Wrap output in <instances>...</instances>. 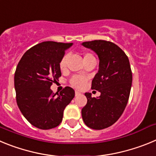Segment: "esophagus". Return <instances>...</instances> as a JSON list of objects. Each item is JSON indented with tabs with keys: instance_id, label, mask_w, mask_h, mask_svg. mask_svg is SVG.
<instances>
[{
	"instance_id": "esophagus-1",
	"label": "esophagus",
	"mask_w": 156,
	"mask_h": 156,
	"mask_svg": "<svg viewBox=\"0 0 156 156\" xmlns=\"http://www.w3.org/2000/svg\"><path fill=\"white\" fill-rule=\"evenodd\" d=\"M75 94H76V96H77V95H80V92L76 90V91H75Z\"/></svg>"
}]
</instances>
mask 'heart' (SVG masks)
Masks as SVG:
<instances>
[{"label":"heart","mask_w":156,"mask_h":156,"mask_svg":"<svg viewBox=\"0 0 156 156\" xmlns=\"http://www.w3.org/2000/svg\"><path fill=\"white\" fill-rule=\"evenodd\" d=\"M91 58H95L93 56V55L90 53H86L83 55V61L85 60H87V59H91ZM67 60H68V57L67 56H64V57L62 58L61 62H60V68L61 69H64L66 67V64H67ZM87 82V78L84 76H74L73 78L70 80V83L73 87L76 88H82L84 86L85 83Z\"/></svg>","instance_id":"b5f03b06"}]
</instances>
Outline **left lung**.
<instances>
[{"label":"left lung","instance_id":"1","mask_svg":"<svg viewBox=\"0 0 156 156\" xmlns=\"http://www.w3.org/2000/svg\"><path fill=\"white\" fill-rule=\"evenodd\" d=\"M81 44L98 56L99 69L91 88L101 93L97 98L85 93L87 102L81 110L83 120L88 127L102 129L114 124L126 108L132 85L131 69L126 54L113 43L97 40Z\"/></svg>","mask_w":156,"mask_h":156}]
</instances>
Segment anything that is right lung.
I'll return each mask as SVG.
<instances>
[{
    "mask_svg": "<svg viewBox=\"0 0 156 156\" xmlns=\"http://www.w3.org/2000/svg\"><path fill=\"white\" fill-rule=\"evenodd\" d=\"M73 43L45 41L30 48L20 59L15 73L16 101L33 126L49 129L61 123L65 108L75 96L69 87L54 94L51 86L61 76L60 62Z\"/></svg>",
    "mask_w": 156,
    "mask_h": 156,
    "instance_id": "right-lung-1",
    "label": "right lung"
}]
</instances>
